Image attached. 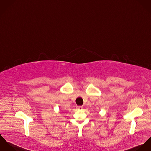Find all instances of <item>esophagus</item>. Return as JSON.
Wrapping results in <instances>:
<instances>
[{"mask_svg":"<svg viewBox=\"0 0 151 151\" xmlns=\"http://www.w3.org/2000/svg\"><path fill=\"white\" fill-rule=\"evenodd\" d=\"M76 108H77V109H78V110H82V109H83V106H78L76 107Z\"/></svg>","mask_w":151,"mask_h":151,"instance_id":"1","label":"esophagus"}]
</instances>
